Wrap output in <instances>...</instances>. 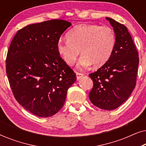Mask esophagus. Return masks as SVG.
I'll return each instance as SVG.
<instances>
[{
  "instance_id": "34e87169",
  "label": "esophagus",
  "mask_w": 146,
  "mask_h": 146,
  "mask_svg": "<svg viewBox=\"0 0 146 146\" xmlns=\"http://www.w3.org/2000/svg\"><path fill=\"white\" fill-rule=\"evenodd\" d=\"M76 78H77V79H78V80L81 77H82V76H83V75H84L82 73L78 72H76Z\"/></svg>"
}]
</instances>
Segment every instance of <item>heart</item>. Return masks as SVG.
Here are the masks:
<instances>
[{"label":"heart","instance_id":"heart-1","mask_svg":"<svg viewBox=\"0 0 146 146\" xmlns=\"http://www.w3.org/2000/svg\"><path fill=\"white\" fill-rule=\"evenodd\" d=\"M67 39L58 42V52L66 64L72 66L80 51L81 67L103 66L111 56L115 44V35L111 27L92 24L73 28L68 33Z\"/></svg>","mask_w":146,"mask_h":146}]
</instances>
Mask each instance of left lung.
<instances>
[{
    "label": "left lung",
    "mask_w": 146,
    "mask_h": 146,
    "mask_svg": "<svg viewBox=\"0 0 146 146\" xmlns=\"http://www.w3.org/2000/svg\"><path fill=\"white\" fill-rule=\"evenodd\" d=\"M113 28L115 44L106 62L89 76L93 88L89 98L99 108L112 110L128 98L136 84L138 52L127 27L107 17Z\"/></svg>",
    "instance_id": "obj_1"
}]
</instances>
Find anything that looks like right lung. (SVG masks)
I'll return each instance as SVG.
<instances>
[{
  "instance_id": "1",
  "label": "right lung",
  "mask_w": 146,
  "mask_h": 146,
  "mask_svg": "<svg viewBox=\"0 0 146 146\" xmlns=\"http://www.w3.org/2000/svg\"><path fill=\"white\" fill-rule=\"evenodd\" d=\"M70 26L58 19L29 25L18 31L10 44L6 72L12 92L22 106L37 116L56 113L76 80L57 51L60 38Z\"/></svg>"
}]
</instances>
